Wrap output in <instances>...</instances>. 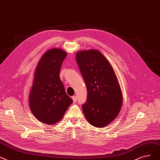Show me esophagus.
<instances>
[{
    "instance_id": "34e87169",
    "label": "esophagus",
    "mask_w": 160,
    "mask_h": 160,
    "mask_svg": "<svg viewBox=\"0 0 160 160\" xmlns=\"http://www.w3.org/2000/svg\"><path fill=\"white\" fill-rule=\"evenodd\" d=\"M72 100L73 101V103H76V102H77V97H76L75 96H73L72 97Z\"/></svg>"
}]
</instances>
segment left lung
Listing matches in <instances>:
<instances>
[{
    "mask_svg": "<svg viewBox=\"0 0 160 160\" xmlns=\"http://www.w3.org/2000/svg\"><path fill=\"white\" fill-rule=\"evenodd\" d=\"M76 60L87 89L82 105L85 117L96 128H103L115 119L122 103L116 74L108 60L95 49L78 51Z\"/></svg>",
    "mask_w": 160,
    "mask_h": 160,
    "instance_id": "1",
    "label": "left lung"
}]
</instances>
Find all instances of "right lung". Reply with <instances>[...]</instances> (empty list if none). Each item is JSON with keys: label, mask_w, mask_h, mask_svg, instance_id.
I'll list each match as a JSON object with an SVG mask.
<instances>
[{"label": "right lung", "mask_w": 160, "mask_h": 160, "mask_svg": "<svg viewBox=\"0 0 160 160\" xmlns=\"http://www.w3.org/2000/svg\"><path fill=\"white\" fill-rule=\"evenodd\" d=\"M66 56L62 49H50L43 55L36 69L29 105L34 117L43 123L50 125L60 121L73 102L59 75Z\"/></svg>", "instance_id": "obj_1"}]
</instances>
